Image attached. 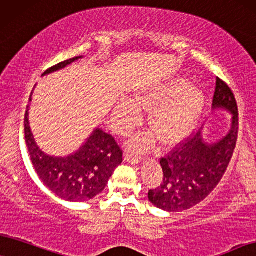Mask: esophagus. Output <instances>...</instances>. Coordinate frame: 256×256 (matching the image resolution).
I'll list each match as a JSON object with an SVG mask.
<instances>
[{
    "instance_id": "1",
    "label": "esophagus",
    "mask_w": 256,
    "mask_h": 256,
    "mask_svg": "<svg viewBox=\"0 0 256 256\" xmlns=\"http://www.w3.org/2000/svg\"><path fill=\"white\" fill-rule=\"evenodd\" d=\"M125 160L128 162V163L132 164H138L142 162V157L137 156V154H125Z\"/></svg>"
}]
</instances>
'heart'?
Masks as SVG:
<instances>
[{"instance_id":"1","label":"heart","mask_w":256,"mask_h":256,"mask_svg":"<svg viewBox=\"0 0 256 256\" xmlns=\"http://www.w3.org/2000/svg\"><path fill=\"white\" fill-rule=\"evenodd\" d=\"M206 94L200 87L190 86L186 78H177L122 99L113 111V124L120 134H128L142 120L140 110L150 111L148 125L151 130L138 136L131 143L137 150L154 146L156 138L163 146L180 143L192 132L202 114Z\"/></svg>"}]
</instances>
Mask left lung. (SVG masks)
<instances>
[{
  "label": "left lung",
  "instance_id": "1",
  "mask_svg": "<svg viewBox=\"0 0 256 256\" xmlns=\"http://www.w3.org/2000/svg\"><path fill=\"white\" fill-rule=\"evenodd\" d=\"M212 110L232 113L230 130L220 140L208 143L200 128L160 158L163 182L148 194L157 208L170 212L192 208L208 197L222 180L238 142V110L234 93L220 78L216 79Z\"/></svg>",
  "mask_w": 256,
  "mask_h": 256
}]
</instances>
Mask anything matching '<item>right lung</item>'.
Returning a JSON list of instances; mask_svg holds the SVG:
<instances>
[{
    "label": "right lung",
    "instance_id": "1",
    "mask_svg": "<svg viewBox=\"0 0 256 256\" xmlns=\"http://www.w3.org/2000/svg\"><path fill=\"white\" fill-rule=\"evenodd\" d=\"M82 56L62 61L48 68L42 76L56 72ZM33 94V92H32ZM32 94L29 102H32ZM29 106L24 114V137L34 169L50 192L70 202H86L105 189L113 171L122 162V151L111 134L96 128L82 146L66 157L44 154L38 146L28 120Z\"/></svg>",
    "mask_w": 256,
    "mask_h": 256
}]
</instances>
